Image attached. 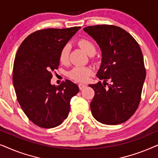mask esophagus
<instances>
[{"mask_svg":"<svg viewBox=\"0 0 158 158\" xmlns=\"http://www.w3.org/2000/svg\"><path fill=\"white\" fill-rule=\"evenodd\" d=\"M78 87H79V89L80 90H83V88H85L86 87V85H85V84L80 83L79 85H78Z\"/></svg>","mask_w":158,"mask_h":158,"instance_id":"obj_1","label":"esophagus"}]
</instances>
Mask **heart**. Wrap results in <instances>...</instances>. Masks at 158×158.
<instances>
[{
	"label": "heart",
	"instance_id": "b5f03b06",
	"mask_svg": "<svg viewBox=\"0 0 158 158\" xmlns=\"http://www.w3.org/2000/svg\"><path fill=\"white\" fill-rule=\"evenodd\" d=\"M79 46L81 47L85 52L89 55H94L96 52V47L94 44V42L88 40V39H81L78 41ZM70 44L67 43L62 47L61 50L60 52L59 60L60 62L62 64H67L69 62V57H70ZM94 73V70L91 67L85 66L81 67L76 66L73 68L72 70L68 72V77L70 79L76 82H86L89 78L90 75Z\"/></svg>",
	"mask_w": 158,
	"mask_h": 158
}]
</instances>
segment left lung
Here are the masks:
<instances>
[{
	"label": "left lung",
	"mask_w": 158,
	"mask_h": 158,
	"mask_svg": "<svg viewBox=\"0 0 158 158\" xmlns=\"http://www.w3.org/2000/svg\"><path fill=\"white\" fill-rule=\"evenodd\" d=\"M83 30L102 52L97 77L103 83L89 85L95 92L90 105L92 115L102 124H122L135 114L141 100L146 77L141 49L130 34L116 26H90Z\"/></svg>",
	"instance_id": "left-lung-1"
}]
</instances>
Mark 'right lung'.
<instances>
[{
    "label": "right lung",
    "instance_id": "1",
    "mask_svg": "<svg viewBox=\"0 0 158 158\" xmlns=\"http://www.w3.org/2000/svg\"><path fill=\"white\" fill-rule=\"evenodd\" d=\"M81 29H41L29 34L14 60L13 84L17 100L29 119L42 128L59 126L68 117L70 100L79 91L72 81L50 83L60 64L62 47Z\"/></svg>",
    "mask_w": 158,
    "mask_h": 158
}]
</instances>
